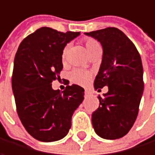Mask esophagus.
<instances>
[{"mask_svg": "<svg viewBox=\"0 0 155 155\" xmlns=\"http://www.w3.org/2000/svg\"><path fill=\"white\" fill-rule=\"evenodd\" d=\"M85 96H86V97H87L91 96V92H90V91H88V90H85Z\"/></svg>", "mask_w": 155, "mask_h": 155, "instance_id": "34e87169", "label": "esophagus"}]
</instances>
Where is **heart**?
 <instances>
[{
    "instance_id": "heart-1",
    "label": "heart",
    "mask_w": 155,
    "mask_h": 155,
    "mask_svg": "<svg viewBox=\"0 0 155 155\" xmlns=\"http://www.w3.org/2000/svg\"><path fill=\"white\" fill-rule=\"evenodd\" d=\"M84 47L86 49V52L90 57L91 55L95 54L97 51H101V48L99 43L94 39L91 38H86L84 39ZM68 46H66L63 48L60 55L61 62L63 64H66L68 59ZM70 80L72 83L79 85V86H87L92 78V74L89 71L82 70V69H74L70 75H69Z\"/></svg>"
}]
</instances>
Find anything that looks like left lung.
<instances>
[{
    "label": "left lung",
    "mask_w": 155,
    "mask_h": 155,
    "mask_svg": "<svg viewBox=\"0 0 155 155\" xmlns=\"http://www.w3.org/2000/svg\"><path fill=\"white\" fill-rule=\"evenodd\" d=\"M103 48L102 63L96 77L95 89L107 86L108 92L98 96L99 107L92 114L97 135L115 140L124 136L134 125L143 92V65L134 44L116 28L86 32Z\"/></svg>",
    "instance_id": "left-lung-1"
}]
</instances>
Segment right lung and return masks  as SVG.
Wrapping results in <instances>:
<instances>
[{
  "label": "right lung",
  "mask_w": 155,
  "mask_h": 155,
  "mask_svg": "<svg viewBox=\"0 0 155 155\" xmlns=\"http://www.w3.org/2000/svg\"><path fill=\"white\" fill-rule=\"evenodd\" d=\"M79 34L42 27L23 39L16 52L12 86L17 113L26 131L41 142L65 137L84 100V88L78 85L62 92L51 87L60 78L63 48Z\"/></svg>",
  "instance_id": "obj_1"
}]
</instances>
